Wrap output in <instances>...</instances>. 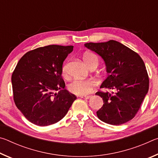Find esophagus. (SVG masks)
Listing matches in <instances>:
<instances>
[{
    "label": "esophagus",
    "instance_id": "34e87169",
    "mask_svg": "<svg viewBox=\"0 0 158 158\" xmlns=\"http://www.w3.org/2000/svg\"><path fill=\"white\" fill-rule=\"evenodd\" d=\"M79 97L81 98H83V99H86V100H89V98H91V96H86V95H80Z\"/></svg>",
    "mask_w": 158,
    "mask_h": 158
}]
</instances>
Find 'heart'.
<instances>
[{"label": "heart", "mask_w": 158, "mask_h": 158, "mask_svg": "<svg viewBox=\"0 0 158 158\" xmlns=\"http://www.w3.org/2000/svg\"><path fill=\"white\" fill-rule=\"evenodd\" d=\"M83 60L88 67L93 63H98V58L97 56L93 53L87 52L83 56ZM62 73L63 75H65L67 73V64H64L62 67ZM96 86V82L92 79L85 80H74L71 82L68 85L69 92L75 95H85L91 93Z\"/></svg>", "instance_id": "obj_1"}]
</instances>
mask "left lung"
Here are the masks:
<instances>
[{
	"label": "left lung",
	"mask_w": 158,
	"mask_h": 158,
	"mask_svg": "<svg viewBox=\"0 0 158 158\" xmlns=\"http://www.w3.org/2000/svg\"><path fill=\"white\" fill-rule=\"evenodd\" d=\"M105 60L108 77L100 88L116 91H98L103 106L97 111L98 118L106 123L119 125L132 120L139 109L149 87L148 75L142 58L120 42L85 43Z\"/></svg>",
	"instance_id": "8db88e82"
}]
</instances>
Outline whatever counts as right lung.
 I'll use <instances>...</instances> for the list:
<instances>
[{"label": "right lung", "mask_w": 158, "mask_h": 158, "mask_svg": "<svg viewBox=\"0 0 158 158\" xmlns=\"http://www.w3.org/2000/svg\"><path fill=\"white\" fill-rule=\"evenodd\" d=\"M73 46L49 45L26 53L12 75L13 98L26 119L39 126L60 121L77 97L65 89L63 61ZM59 90L57 94L54 91Z\"/></svg>", "instance_id": "right-lung-1"}]
</instances>
